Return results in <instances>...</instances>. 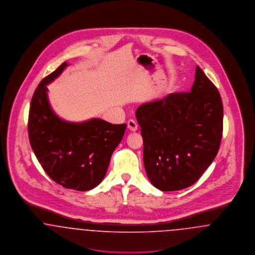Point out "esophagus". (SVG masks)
Masks as SVG:
<instances>
[{
  "label": "esophagus",
  "instance_id": "esophagus-1",
  "mask_svg": "<svg viewBox=\"0 0 255 255\" xmlns=\"http://www.w3.org/2000/svg\"><path fill=\"white\" fill-rule=\"evenodd\" d=\"M127 127H128V129H129L130 131H132V132H135V131L137 130V124H136V122L133 121V120H131V121L128 122V123H127Z\"/></svg>",
  "mask_w": 255,
  "mask_h": 255
}]
</instances>
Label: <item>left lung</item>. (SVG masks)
Returning a JSON list of instances; mask_svg holds the SVG:
<instances>
[{
    "label": "left lung",
    "instance_id": "1",
    "mask_svg": "<svg viewBox=\"0 0 255 255\" xmlns=\"http://www.w3.org/2000/svg\"><path fill=\"white\" fill-rule=\"evenodd\" d=\"M135 117L141 127L146 174L161 191L192 185L218 153L223 134L222 98L198 66L190 92L144 103Z\"/></svg>",
    "mask_w": 255,
    "mask_h": 255
}]
</instances>
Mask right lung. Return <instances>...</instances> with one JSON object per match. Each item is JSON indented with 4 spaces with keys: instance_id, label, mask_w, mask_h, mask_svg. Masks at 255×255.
<instances>
[{
    "instance_id": "add662e5",
    "label": "right lung",
    "mask_w": 255,
    "mask_h": 255,
    "mask_svg": "<svg viewBox=\"0 0 255 255\" xmlns=\"http://www.w3.org/2000/svg\"><path fill=\"white\" fill-rule=\"evenodd\" d=\"M68 66L66 62L61 64L37 87L29 108L28 136L38 161L54 182L65 188L87 191L104 179L127 125L100 119L74 123L58 118L49 105L47 85Z\"/></svg>"
}]
</instances>
